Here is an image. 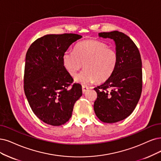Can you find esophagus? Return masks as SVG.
Here are the masks:
<instances>
[{
  "mask_svg": "<svg viewBox=\"0 0 161 161\" xmlns=\"http://www.w3.org/2000/svg\"><path fill=\"white\" fill-rule=\"evenodd\" d=\"M89 88L87 86H82V92H83V93H85L86 92H87L88 90H89Z\"/></svg>",
  "mask_w": 161,
  "mask_h": 161,
  "instance_id": "34e87169",
  "label": "esophagus"
}]
</instances>
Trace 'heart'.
<instances>
[{"instance_id":"1","label":"heart","mask_w":161,"mask_h":161,"mask_svg":"<svg viewBox=\"0 0 161 161\" xmlns=\"http://www.w3.org/2000/svg\"><path fill=\"white\" fill-rule=\"evenodd\" d=\"M117 62L116 50L96 40L82 41L74 47L73 52L66 51L62 56L63 66L71 77L75 76L84 65L85 69L75 78V81L84 85L109 79Z\"/></svg>"}]
</instances>
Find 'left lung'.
Returning <instances> with one entry per match:
<instances>
[{
	"label": "left lung",
	"mask_w": 161,
	"mask_h": 161,
	"mask_svg": "<svg viewBox=\"0 0 161 161\" xmlns=\"http://www.w3.org/2000/svg\"><path fill=\"white\" fill-rule=\"evenodd\" d=\"M99 36L115 41L118 62L109 78L94 88L97 97L93 108L99 120L113 123L129 116L138 103L142 92V61L138 47L126 34L115 31Z\"/></svg>",
	"instance_id": "8db88e82"
}]
</instances>
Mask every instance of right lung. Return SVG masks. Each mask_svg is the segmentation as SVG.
<instances>
[{
  "mask_svg": "<svg viewBox=\"0 0 161 161\" xmlns=\"http://www.w3.org/2000/svg\"><path fill=\"white\" fill-rule=\"evenodd\" d=\"M82 36L47 34L38 38L26 54L24 90L34 114L46 124L59 126L69 121L82 96L81 86L63 66L62 56Z\"/></svg>",
  "mask_w": 161,
  "mask_h": 161,
  "instance_id": "add662e5",
  "label": "right lung"
}]
</instances>
